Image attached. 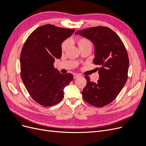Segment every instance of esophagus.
Returning a JSON list of instances; mask_svg holds the SVG:
<instances>
[{
  "mask_svg": "<svg viewBox=\"0 0 146 146\" xmlns=\"http://www.w3.org/2000/svg\"><path fill=\"white\" fill-rule=\"evenodd\" d=\"M73 76H74V78H77L78 77L80 76V75L77 74H74Z\"/></svg>",
  "mask_w": 146,
  "mask_h": 146,
  "instance_id": "1",
  "label": "esophagus"
}]
</instances>
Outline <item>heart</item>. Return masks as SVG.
<instances>
[{
	"label": "heart",
	"instance_id": "1",
	"mask_svg": "<svg viewBox=\"0 0 146 146\" xmlns=\"http://www.w3.org/2000/svg\"><path fill=\"white\" fill-rule=\"evenodd\" d=\"M77 44H78L79 48H80L81 47L85 46H87V45H91V42L86 38H80L77 40ZM68 45H69L68 41H65L64 42H63L62 45H61V49H62L63 50H65L66 48H68Z\"/></svg>",
	"mask_w": 146,
	"mask_h": 146
}]
</instances>
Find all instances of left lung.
<instances>
[{"label":"left lung","mask_w":146,"mask_h":146,"mask_svg":"<svg viewBox=\"0 0 146 146\" xmlns=\"http://www.w3.org/2000/svg\"><path fill=\"white\" fill-rule=\"evenodd\" d=\"M76 35L90 40L94 46L93 62L98 68L99 80L87 83L82 91L83 99L96 107H102L116 99L128 78L129 59L126 48L118 35L107 27H95L78 30Z\"/></svg>","instance_id":"obj_1"}]
</instances>
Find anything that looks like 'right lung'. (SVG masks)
Returning <instances> with one entry per match:
<instances>
[{"label": "right lung", "mask_w": 146, "mask_h": 146, "mask_svg": "<svg viewBox=\"0 0 146 146\" xmlns=\"http://www.w3.org/2000/svg\"><path fill=\"white\" fill-rule=\"evenodd\" d=\"M74 32L50 24L41 26L29 35L22 49V80L32 99L44 107L59 103L74 78L71 74H61L54 63L61 58L62 42Z\"/></svg>", "instance_id": "1"}]
</instances>
